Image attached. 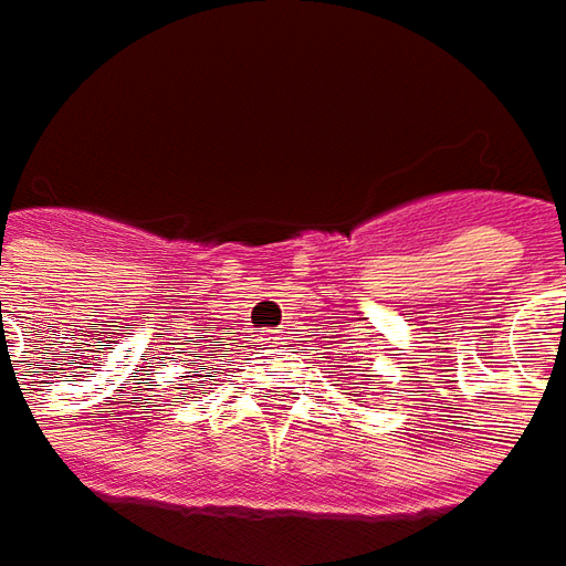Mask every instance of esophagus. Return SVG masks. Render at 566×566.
<instances>
[{"label": "esophagus", "mask_w": 566, "mask_h": 566, "mask_svg": "<svg viewBox=\"0 0 566 566\" xmlns=\"http://www.w3.org/2000/svg\"><path fill=\"white\" fill-rule=\"evenodd\" d=\"M264 339H280V337H273L271 331H268V334H264Z\"/></svg>", "instance_id": "34e87169"}]
</instances>
